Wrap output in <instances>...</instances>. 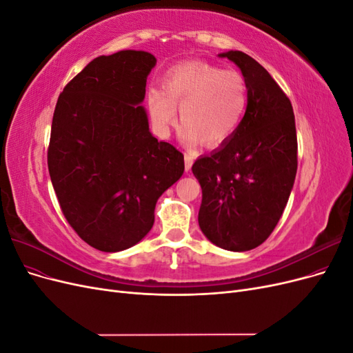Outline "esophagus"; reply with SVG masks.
<instances>
[{
    "label": "esophagus",
    "mask_w": 353,
    "mask_h": 353,
    "mask_svg": "<svg viewBox=\"0 0 353 353\" xmlns=\"http://www.w3.org/2000/svg\"><path fill=\"white\" fill-rule=\"evenodd\" d=\"M184 160H185V172H190L191 166H193L194 159H193V156H191L190 153H185V154H184Z\"/></svg>",
    "instance_id": "34e87169"
}]
</instances>
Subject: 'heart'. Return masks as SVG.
<instances>
[{
  "label": "heart",
  "instance_id": "b5f03b06",
  "mask_svg": "<svg viewBox=\"0 0 353 353\" xmlns=\"http://www.w3.org/2000/svg\"><path fill=\"white\" fill-rule=\"evenodd\" d=\"M148 108L156 130L166 134L176 117L184 140L216 147L236 134L248 110V83L237 70L206 61H187L169 69L163 90L150 88Z\"/></svg>",
  "mask_w": 353,
  "mask_h": 353
}]
</instances>
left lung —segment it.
I'll list each match as a JSON object with an SVG mask.
<instances>
[{"instance_id": "left-lung-1", "label": "left lung", "mask_w": 353, "mask_h": 353, "mask_svg": "<svg viewBox=\"0 0 353 353\" xmlns=\"http://www.w3.org/2000/svg\"><path fill=\"white\" fill-rule=\"evenodd\" d=\"M236 63L249 101L230 141L193 168L201 187L199 225L218 248L245 252L271 236L290 197L297 170L292 103L271 74L241 51L219 54Z\"/></svg>"}]
</instances>
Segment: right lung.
<instances>
[{
  "mask_svg": "<svg viewBox=\"0 0 353 353\" xmlns=\"http://www.w3.org/2000/svg\"><path fill=\"white\" fill-rule=\"evenodd\" d=\"M156 57L125 50L90 61L52 114L48 170L69 225L91 248L121 252L152 230L157 199L184 154L148 131L140 103Z\"/></svg>",
  "mask_w": 353,
  "mask_h": 353,
  "instance_id": "1",
  "label": "right lung"
}]
</instances>
